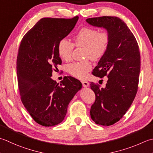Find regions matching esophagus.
I'll return each instance as SVG.
<instances>
[{"instance_id": "obj_1", "label": "esophagus", "mask_w": 153, "mask_h": 153, "mask_svg": "<svg viewBox=\"0 0 153 153\" xmlns=\"http://www.w3.org/2000/svg\"><path fill=\"white\" fill-rule=\"evenodd\" d=\"M82 85H83V87H84V88H87V87H88L89 85V83L88 82H85V81H82Z\"/></svg>"}]
</instances>
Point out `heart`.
I'll use <instances>...</instances> for the list:
<instances>
[{
  "label": "heart",
  "mask_w": 153,
  "mask_h": 153,
  "mask_svg": "<svg viewBox=\"0 0 153 153\" xmlns=\"http://www.w3.org/2000/svg\"><path fill=\"white\" fill-rule=\"evenodd\" d=\"M110 40L109 32L107 30L99 32L94 28L85 27L77 32L73 38V44L66 39H62L58 44V53L60 58L69 60L74 46L84 48L83 55L93 60L102 58L108 48ZM91 64L88 59L75 62L68 65L69 73L79 79H85L88 72L91 70Z\"/></svg>",
  "instance_id": "heart-1"
}]
</instances>
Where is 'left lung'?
<instances>
[{
  "instance_id": "left-lung-1",
  "label": "left lung",
  "mask_w": 153,
  "mask_h": 153,
  "mask_svg": "<svg viewBox=\"0 0 153 153\" xmlns=\"http://www.w3.org/2000/svg\"><path fill=\"white\" fill-rule=\"evenodd\" d=\"M93 26L109 32L108 48L93 70V75L107 76L105 88L91 83L95 94L90 115L95 123L109 126L119 121L129 109L138 89L140 56L138 44L126 24L116 16L86 19Z\"/></svg>"
}]
</instances>
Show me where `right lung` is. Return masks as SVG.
<instances>
[{"label":"right lung","instance_id":"add662e5","mask_svg":"<svg viewBox=\"0 0 153 153\" xmlns=\"http://www.w3.org/2000/svg\"><path fill=\"white\" fill-rule=\"evenodd\" d=\"M78 19H42L20 44L16 70L21 101L33 119L44 127L64 120L69 103L82 89V83L72 77L64 78L59 85L51 78L53 69L62 64L59 41L70 34Z\"/></svg>","mask_w":153,"mask_h":153}]
</instances>
